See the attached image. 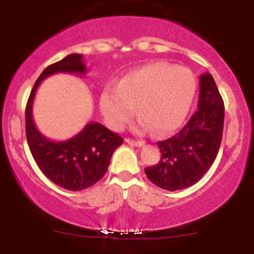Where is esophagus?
Returning <instances> with one entry per match:
<instances>
[{"label": "esophagus", "mask_w": 254, "mask_h": 254, "mask_svg": "<svg viewBox=\"0 0 254 254\" xmlns=\"http://www.w3.org/2000/svg\"><path fill=\"white\" fill-rule=\"evenodd\" d=\"M125 142L127 143H129L131 145H135V147H143L144 145V141H136V139H131V138H127L125 139Z\"/></svg>", "instance_id": "34e87169"}]
</instances>
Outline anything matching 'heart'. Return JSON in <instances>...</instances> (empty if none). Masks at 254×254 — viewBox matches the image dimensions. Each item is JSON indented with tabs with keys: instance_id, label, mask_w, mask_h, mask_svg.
Returning a JSON list of instances; mask_svg holds the SVG:
<instances>
[{
	"instance_id": "obj_1",
	"label": "heart",
	"mask_w": 254,
	"mask_h": 254,
	"mask_svg": "<svg viewBox=\"0 0 254 254\" xmlns=\"http://www.w3.org/2000/svg\"><path fill=\"white\" fill-rule=\"evenodd\" d=\"M197 93V78L189 68L166 62L150 63L124 75L117 88L106 87L100 95V110L107 125L121 130L135 112V129L154 127L166 133L179 127Z\"/></svg>"
}]
</instances>
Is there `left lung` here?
I'll return each instance as SVG.
<instances>
[{
  "label": "left lung",
  "mask_w": 254,
  "mask_h": 254,
  "mask_svg": "<svg viewBox=\"0 0 254 254\" xmlns=\"http://www.w3.org/2000/svg\"><path fill=\"white\" fill-rule=\"evenodd\" d=\"M224 105L214 77H199L198 110L179 132L157 142L161 160L144 170L147 178L168 191L190 188L216 159L223 133Z\"/></svg>",
  "instance_id": "left-lung-1"
}]
</instances>
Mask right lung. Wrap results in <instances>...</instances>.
<instances>
[{
  "label": "right lung",
  "instance_id": "obj_1",
  "mask_svg": "<svg viewBox=\"0 0 254 254\" xmlns=\"http://www.w3.org/2000/svg\"><path fill=\"white\" fill-rule=\"evenodd\" d=\"M82 55L71 54L51 64L38 77L26 105V138L38 167L46 178L70 191L88 189L106 173L111 157L123 138L99 123H89L66 141H51L40 133L32 116L34 95L43 80L57 72L86 74Z\"/></svg>",
  "mask_w": 254,
  "mask_h": 254
}]
</instances>
